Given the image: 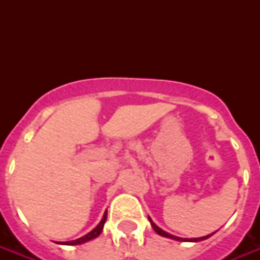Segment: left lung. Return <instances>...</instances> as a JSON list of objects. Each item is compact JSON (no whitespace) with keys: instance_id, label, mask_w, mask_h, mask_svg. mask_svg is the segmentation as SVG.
<instances>
[{"instance_id":"8db88e82","label":"left lung","mask_w":260,"mask_h":260,"mask_svg":"<svg viewBox=\"0 0 260 260\" xmlns=\"http://www.w3.org/2000/svg\"><path fill=\"white\" fill-rule=\"evenodd\" d=\"M148 220H150L151 225H152V228H154V231L156 232L158 235H160V236H165V238H170V239H174V240H178V242H201V240H205V239L210 238L213 234L210 235H206V236H202V238H193V239H182V238H177V236H174V235H170L167 234V232H165L163 230H160L156 224H155L152 220H151L150 217H148Z\"/></svg>"}]
</instances>
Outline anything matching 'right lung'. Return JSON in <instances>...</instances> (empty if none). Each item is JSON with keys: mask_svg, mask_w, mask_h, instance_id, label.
I'll return each mask as SVG.
<instances>
[{"mask_svg": "<svg viewBox=\"0 0 260 260\" xmlns=\"http://www.w3.org/2000/svg\"><path fill=\"white\" fill-rule=\"evenodd\" d=\"M105 221H106V212L104 213V217H102V220L100 221V224H98V225L95 226L93 231H90L89 234L85 235V236H82V238L77 239V240L64 242V243H60V244H66V246H77V244H82V243L89 242V240H91V239H95L97 236H100V234L102 232V228H104V224H105Z\"/></svg>", "mask_w": 260, "mask_h": 260, "instance_id": "obj_1", "label": "right lung"}]
</instances>
